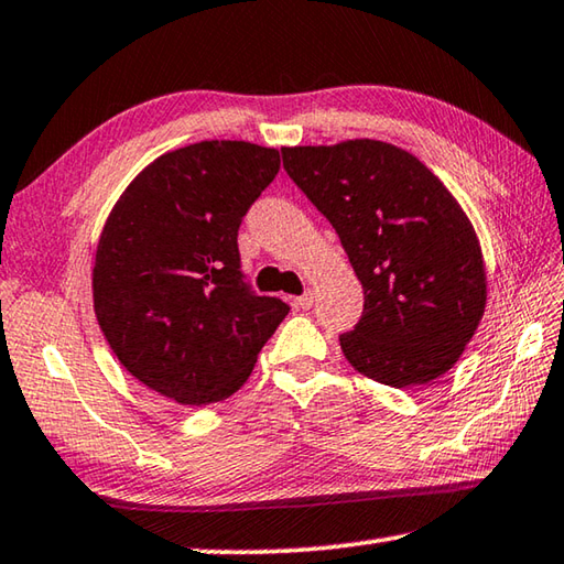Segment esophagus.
Here are the masks:
<instances>
[{
  "mask_svg": "<svg viewBox=\"0 0 564 564\" xmlns=\"http://www.w3.org/2000/svg\"><path fill=\"white\" fill-rule=\"evenodd\" d=\"M295 305H299V308H311V305H313V291H305L303 295H299V299H295Z\"/></svg>",
  "mask_w": 564,
  "mask_h": 564,
  "instance_id": "34e87169",
  "label": "esophagus"
}]
</instances>
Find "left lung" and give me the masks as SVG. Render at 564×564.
<instances>
[{
  "instance_id": "left-lung-1",
  "label": "left lung",
  "mask_w": 564,
  "mask_h": 564,
  "mask_svg": "<svg viewBox=\"0 0 564 564\" xmlns=\"http://www.w3.org/2000/svg\"><path fill=\"white\" fill-rule=\"evenodd\" d=\"M285 174L328 218L366 303L343 356L390 388L433 383L455 366L485 311L480 243L451 191L386 141L281 149Z\"/></svg>"
}]
</instances>
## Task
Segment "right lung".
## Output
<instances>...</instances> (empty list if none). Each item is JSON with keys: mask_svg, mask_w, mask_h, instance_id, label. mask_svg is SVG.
Instances as JSON below:
<instances>
[{"mask_svg": "<svg viewBox=\"0 0 564 564\" xmlns=\"http://www.w3.org/2000/svg\"><path fill=\"white\" fill-rule=\"evenodd\" d=\"M281 169L275 149L202 141L131 181L104 226L94 311L129 373L181 405L241 388L289 303L241 271L238 228Z\"/></svg>", "mask_w": 564, "mask_h": 564, "instance_id": "1", "label": "right lung"}]
</instances>
